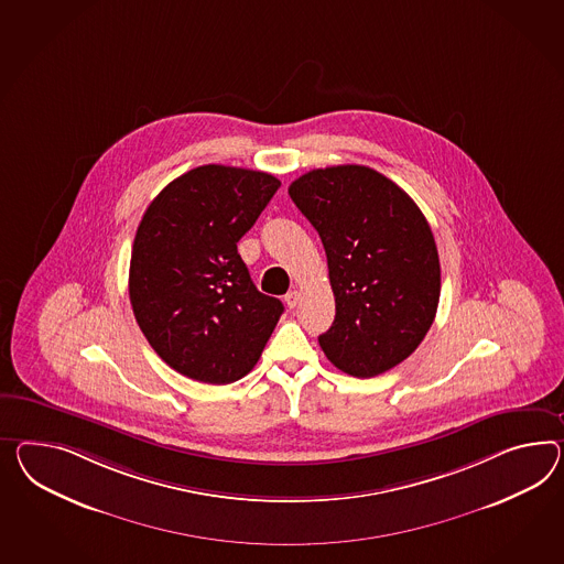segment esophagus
I'll return each mask as SVG.
<instances>
[{
  "instance_id": "34e87169",
  "label": "esophagus",
  "mask_w": 564,
  "mask_h": 564,
  "mask_svg": "<svg viewBox=\"0 0 564 564\" xmlns=\"http://www.w3.org/2000/svg\"><path fill=\"white\" fill-rule=\"evenodd\" d=\"M284 301L289 304V308H294L299 301H301V292L299 290H290L289 294L284 296Z\"/></svg>"
}]
</instances>
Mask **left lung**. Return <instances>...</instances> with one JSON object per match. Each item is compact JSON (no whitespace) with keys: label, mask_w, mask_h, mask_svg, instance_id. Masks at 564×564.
Segmentation results:
<instances>
[{"label":"left lung","mask_w":564,"mask_h":564,"mask_svg":"<svg viewBox=\"0 0 564 564\" xmlns=\"http://www.w3.org/2000/svg\"><path fill=\"white\" fill-rule=\"evenodd\" d=\"M289 194L327 253L335 318L318 346L356 378L394 368L423 341L440 303V258L423 213L366 165L313 170Z\"/></svg>","instance_id":"obj_1"}]
</instances>
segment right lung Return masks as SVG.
Here are the masks:
<instances>
[{
    "mask_svg": "<svg viewBox=\"0 0 564 564\" xmlns=\"http://www.w3.org/2000/svg\"><path fill=\"white\" fill-rule=\"evenodd\" d=\"M278 188L272 174L210 163L149 204L132 243L130 304L175 372L229 384L260 360L284 304L256 289L237 243Z\"/></svg>",
    "mask_w": 564,
    "mask_h": 564,
    "instance_id": "obj_1",
    "label": "right lung"
}]
</instances>
